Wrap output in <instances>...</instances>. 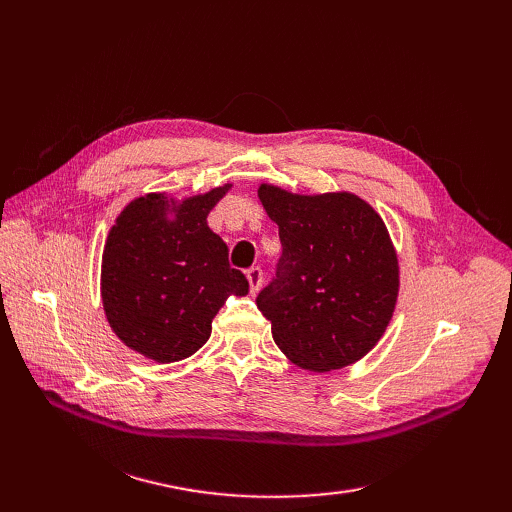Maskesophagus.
<instances>
[{"label":"esophagus","mask_w":512,"mask_h":512,"mask_svg":"<svg viewBox=\"0 0 512 512\" xmlns=\"http://www.w3.org/2000/svg\"><path fill=\"white\" fill-rule=\"evenodd\" d=\"M247 282H250V290L252 292H258L260 286H262V269L260 267H252L247 269Z\"/></svg>","instance_id":"obj_1"}]
</instances>
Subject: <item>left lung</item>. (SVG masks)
Returning a JSON list of instances; mask_svg holds the SVG:
<instances>
[{"label": "left lung", "instance_id": "obj_1", "mask_svg": "<svg viewBox=\"0 0 512 512\" xmlns=\"http://www.w3.org/2000/svg\"><path fill=\"white\" fill-rule=\"evenodd\" d=\"M258 198L282 241L277 280L256 299L273 342L318 374L361 361L399 294V258L380 213L344 190L294 194L260 183Z\"/></svg>", "mask_w": 512, "mask_h": 512}]
</instances>
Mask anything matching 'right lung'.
Here are the masks:
<instances>
[{"mask_svg": "<svg viewBox=\"0 0 512 512\" xmlns=\"http://www.w3.org/2000/svg\"><path fill=\"white\" fill-rule=\"evenodd\" d=\"M224 183L181 200L149 192L123 207L102 252L100 297L113 333L156 363H175L205 346L230 294L250 292L228 265V247L207 226Z\"/></svg>", "mask_w": 512, "mask_h": 512, "instance_id": "right-lung-1", "label": "right lung"}]
</instances>
